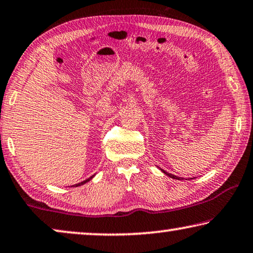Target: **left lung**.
Segmentation results:
<instances>
[{
    "instance_id": "8db88e82",
    "label": "left lung",
    "mask_w": 253,
    "mask_h": 253,
    "mask_svg": "<svg viewBox=\"0 0 253 253\" xmlns=\"http://www.w3.org/2000/svg\"><path fill=\"white\" fill-rule=\"evenodd\" d=\"M162 172L164 173V174H166L167 176H169V177H172V178H175V180H183V178H181V177H178V176H175V175H172V174H170V173H167V172H165L164 169H162Z\"/></svg>"
}]
</instances>
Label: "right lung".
I'll return each mask as SVG.
<instances>
[{
	"label": "right lung",
	"instance_id": "obj_1",
	"mask_svg": "<svg viewBox=\"0 0 253 253\" xmlns=\"http://www.w3.org/2000/svg\"><path fill=\"white\" fill-rule=\"evenodd\" d=\"M92 177H94V175L90 176L89 178H87V180H84V181H83V182H80V183H77V184H75L73 186H80V185H83V184H84V183H87V182H88V181H90Z\"/></svg>",
	"mask_w": 253,
	"mask_h": 253
}]
</instances>
